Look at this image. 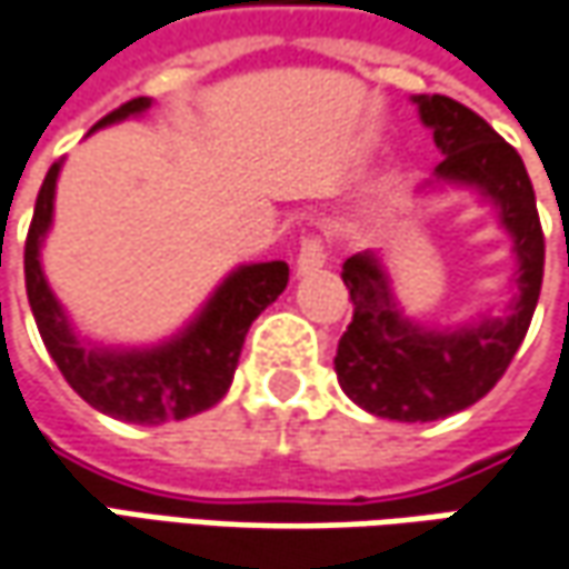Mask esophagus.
Returning a JSON list of instances; mask_svg holds the SVG:
<instances>
[{"label":"esophagus","mask_w":569,"mask_h":569,"mask_svg":"<svg viewBox=\"0 0 569 569\" xmlns=\"http://www.w3.org/2000/svg\"><path fill=\"white\" fill-rule=\"evenodd\" d=\"M325 263H328V244H325V238L309 236L302 241L299 254H296V273L299 277H309V273H318Z\"/></svg>","instance_id":"1"}]
</instances>
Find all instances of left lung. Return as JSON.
<instances>
[{
	"mask_svg": "<svg viewBox=\"0 0 569 569\" xmlns=\"http://www.w3.org/2000/svg\"><path fill=\"white\" fill-rule=\"evenodd\" d=\"M410 101L442 152V161L420 190H475L481 203L497 210L516 258L507 311H481L452 328L408 318L376 251L343 260L340 277L353 299V321L337 343V382L353 405L376 417L430 423L471 408L507 372L538 306L545 236L529 171L507 139L446 94H413Z\"/></svg>",
	"mask_w": 569,
	"mask_h": 569,
	"instance_id": "left-lung-1",
	"label": "left lung"
}]
</instances>
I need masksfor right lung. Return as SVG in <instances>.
Listing matches in <instances>:
<instances>
[{"mask_svg":"<svg viewBox=\"0 0 569 569\" xmlns=\"http://www.w3.org/2000/svg\"><path fill=\"white\" fill-rule=\"evenodd\" d=\"M149 108L152 98H133L108 113L104 120H98L94 130L120 123L127 117H139ZM60 171L62 161H53V168L40 184L34 219L24 241V286L43 347L60 366L62 379L94 410L139 427L187 420L200 410L219 405L232 385L251 321L270 302H277V296L289 283V263L263 260V263L236 267L212 289L203 309L181 331L152 347H113V343L79 337L60 299L47 283L40 263V248L53 226Z\"/></svg>","mask_w":569,"mask_h":569,"instance_id":"obj_1","label":"right lung"}]
</instances>
